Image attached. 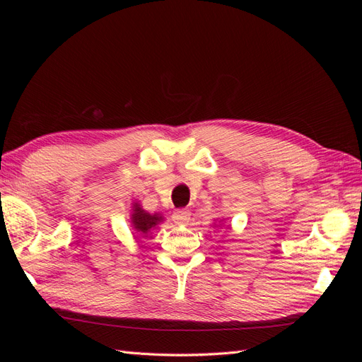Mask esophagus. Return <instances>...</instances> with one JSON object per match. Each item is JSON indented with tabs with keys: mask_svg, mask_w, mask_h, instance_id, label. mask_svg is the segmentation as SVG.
<instances>
[{
	"mask_svg": "<svg viewBox=\"0 0 362 362\" xmlns=\"http://www.w3.org/2000/svg\"><path fill=\"white\" fill-rule=\"evenodd\" d=\"M173 222L177 225H187L190 222L189 210H177L173 213Z\"/></svg>",
	"mask_w": 362,
	"mask_h": 362,
	"instance_id": "esophagus-1",
	"label": "esophagus"
}]
</instances>
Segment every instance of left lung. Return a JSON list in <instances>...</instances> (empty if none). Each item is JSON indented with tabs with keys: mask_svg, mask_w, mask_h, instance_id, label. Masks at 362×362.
I'll return each instance as SVG.
<instances>
[{
	"mask_svg": "<svg viewBox=\"0 0 362 362\" xmlns=\"http://www.w3.org/2000/svg\"><path fill=\"white\" fill-rule=\"evenodd\" d=\"M221 225H222V226H225V225H223V218H222L221 222H218V225H217V226H221Z\"/></svg>",
	"mask_w": 362,
	"mask_h": 362,
	"instance_id": "1",
	"label": "left lung"
}]
</instances>
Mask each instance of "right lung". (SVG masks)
<instances>
[{"instance_id":"1","label":"right lung","mask_w":362,"mask_h":362,"mask_svg":"<svg viewBox=\"0 0 362 362\" xmlns=\"http://www.w3.org/2000/svg\"><path fill=\"white\" fill-rule=\"evenodd\" d=\"M131 228H133V234L139 237H148L154 229L158 228L161 222H164V217L160 213L151 214L145 211L141 205L136 201L133 202V206H131Z\"/></svg>"}]
</instances>
